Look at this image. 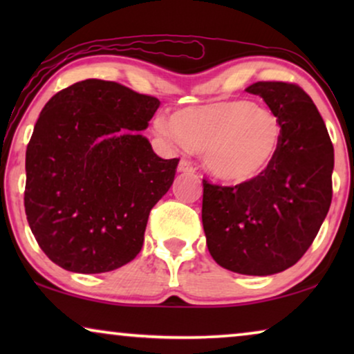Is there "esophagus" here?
Listing matches in <instances>:
<instances>
[{"label": "esophagus", "mask_w": 354, "mask_h": 354, "mask_svg": "<svg viewBox=\"0 0 354 354\" xmlns=\"http://www.w3.org/2000/svg\"><path fill=\"white\" fill-rule=\"evenodd\" d=\"M177 171L182 174H192V172H195V167H193L192 164L187 161V159H180V162H178V166H177Z\"/></svg>", "instance_id": "1"}]
</instances>
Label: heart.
I'll use <instances>...</instances> for the list:
<instances>
[{
    "mask_svg": "<svg viewBox=\"0 0 354 354\" xmlns=\"http://www.w3.org/2000/svg\"><path fill=\"white\" fill-rule=\"evenodd\" d=\"M159 137L201 153L212 178L245 185L263 177L282 148L283 129L272 111L248 100H219L187 106L159 118Z\"/></svg>",
    "mask_w": 354,
    "mask_h": 354,
    "instance_id": "heart-1",
    "label": "heart"
}]
</instances>
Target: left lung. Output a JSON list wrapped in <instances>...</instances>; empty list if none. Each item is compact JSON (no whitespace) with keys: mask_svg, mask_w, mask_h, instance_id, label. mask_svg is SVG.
Returning <instances> with one entry per match:
<instances>
[{"mask_svg":"<svg viewBox=\"0 0 354 354\" xmlns=\"http://www.w3.org/2000/svg\"><path fill=\"white\" fill-rule=\"evenodd\" d=\"M283 129L282 148L258 180L235 187L203 182V229L217 264L243 275L292 268L316 239L332 201L333 147L313 100L298 85L256 82Z\"/></svg>","mask_w":354,"mask_h":354,"instance_id":"8db88e82","label":"left lung"}]
</instances>
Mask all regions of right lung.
I'll return each mask as SVG.
<instances>
[{"mask_svg":"<svg viewBox=\"0 0 354 354\" xmlns=\"http://www.w3.org/2000/svg\"><path fill=\"white\" fill-rule=\"evenodd\" d=\"M159 100L88 79L45 104L26 153V214L53 263L79 274L122 268L140 253L149 211L174 182L142 130Z\"/></svg>","mask_w":354,"mask_h":354,"instance_id":"obj_1","label":"right lung"}]
</instances>
